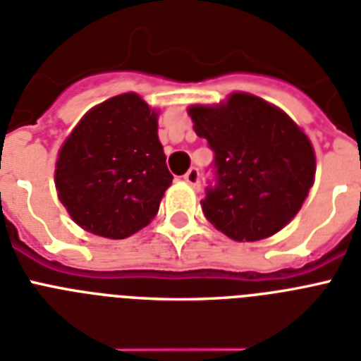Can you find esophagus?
Here are the masks:
<instances>
[{
	"label": "esophagus",
	"instance_id": "1",
	"mask_svg": "<svg viewBox=\"0 0 361 361\" xmlns=\"http://www.w3.org/2000/svg\"><path fill=\"white\" fill-rule=\"evenodd\" d=\"M183 180H185L190 187L198 189V187H200V172H198V169H195V166H192V169H189V171H187V174L183 176Z\"/></svg>",
	"mask_w": 361,
	"mask_h": 361
}]
</instances>
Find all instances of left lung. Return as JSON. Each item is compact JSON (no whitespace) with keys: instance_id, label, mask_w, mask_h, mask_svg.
<instances>
[{"instance_id":"1","label":"left lung","mask_w":361,"mask_h":361,"mask_svg":"<svg viewBox=\"0 0 361 361\" xmlns=\"http://www.w3.org/2000/svg\"><path fill=\"white\" fill-rule=\"evenodd\" d=\"M198 137L213 150L215 180L202 211L235 241H259L297 215L315 176V154L302 130L274 105L245 92L226 104L192 105Z\"/></svg>"}]
</instances>
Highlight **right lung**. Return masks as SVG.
Masks as SVG:
<instances>
[{
    "instance_id": "1",
    "label": "right lung",
    "mask_w": 361,
    "mask_h": 361,
    "mask_svg": "<svg viewBox=\"0 0 361 361\" xmlns=\"http://www.w3.org/2000/svg\"><path fill=\"white\" fill-rule=\"evenodd\" d=\"M172 174L157 137V113L140 96H114L85 114L55 169L59 200L75 224L126 239L150 224Z\"/></svg>"
}]
</instances>
